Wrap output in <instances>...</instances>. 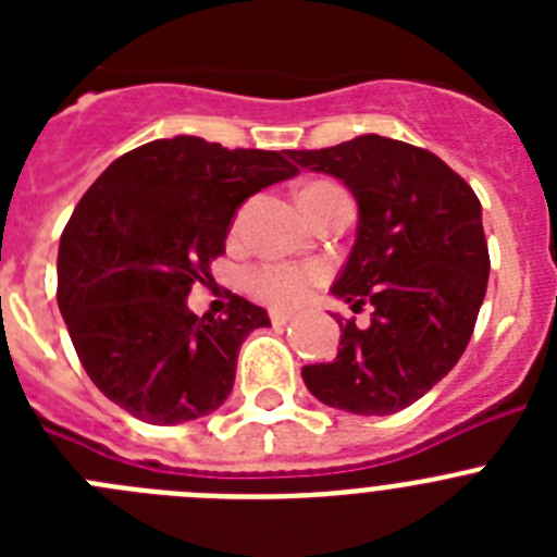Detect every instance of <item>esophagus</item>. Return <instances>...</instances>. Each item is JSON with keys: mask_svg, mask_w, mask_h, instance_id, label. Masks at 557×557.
<instances>
[{"mask_svg": "<svg viewBox=\"0 0 557 557\" xmlns=\"http://www.w3.org/2000/svg\"><path fill=\"white\" fill-rule=\"evenodd\" d=\"M270 321H273V326H287V323L293 321V312H284V309H273V312H270Z\"/></svg>", "mask_w": 557, "mask_h": 557, "instance_id": "esophagus-1", "label": "esophagus"}]
</instances>
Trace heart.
I'll return each mask as SVG.
<instances>
[{
	"label": "heart",
	"mask_w": 557,
	"mask_h": 557,
	"mask_svg": "<svg viewBox=\"0 0 557 557\" xmlns=\"http://www.w3.org/2000/svg\"><path fill=\"white\" fill-rule=\"evenodd\" d=\"M321 186L332 184H312L307 189H321ZM314 278H318V270L301 268V264H264L250 273V289L273 307H293L307 298Z\"/></svg>",
	"instance_id": "1"
}]
</instances>
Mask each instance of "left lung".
<instances>
[{"instance_id":"left-lung-1","label":"left lung","mask_w":557,"mask_h":557,"mask_svg":"<svg viewBox=\"0 0 557 557\" xmlns=\"http://www.w3.org/2000/svg\"><path fill=\"white\" fill-rule=\"evenodd\" d=\"M289 159L357 200V239L332 295L373 307L368 329L334 314L337 357L304 366V382L354 416L405 410L457 366L474 332L491 270L480 200L435 152L376 133Z\"/></svg>"}]
</instances>
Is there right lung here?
I'll use <instances>...</instances> for the list:
<instances>
[{
	"label": "right lung",
	"mask_w": 557,
	"mask_h": 557,
	"mask_svg": "<svg viewBox=\"0 0 557 557\" xmlns=\"http://www.w3.org/2000/svg\"><path fill=\"white\" fill-rule=\"evenodd\" d=\"M295 172L282 152L172 136L120 156L83 195L58 248V309L113 405L175 426L228 398L239 348L268 312L234 295L225 318H198L186 298L225 253L236 209Z\"/></svg>",
	"instance_id": "1"
}]
</instances>
